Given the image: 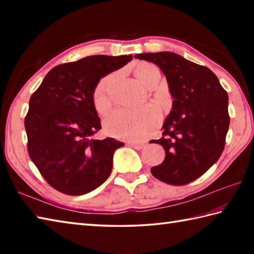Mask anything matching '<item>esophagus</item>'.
<instances>
[{
  "instance_id": "esophagus-1",
  "label": "esophagus",
  "mask_w": 254,
  "mask_h": 254,
  "mask_svg": "<svg viewBox=\"0 0 254 254\" xmlns=\"http://www.w3.org/2000/svg\"><path fill=\"white\" fill-rule=\"evenodd\" d=\"M130 145L135 149H142L145 146L144 143H130Z\"/></svg>"
}]
</instances>
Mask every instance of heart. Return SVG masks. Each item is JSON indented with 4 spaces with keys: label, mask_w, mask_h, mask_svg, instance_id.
<instances>
[{
    "label": "heart",
    "mask_w": 254,
    "mask_h": 254,
    "mask_svg": "<svg viewBox=\"0 0 254 254\" xmlns=\"http://www.w3.org/2000/svg\"><path fill=\"white\" fill-rule=\"evenodd\" d=\"M134 75L145 87L159 80L160 71L148 62L139 63L134 69ZM111 77L101 79L94 91V106L99 113H104L110 106L108 95ZM161 121V112L155 105H146L137 109H118L106 118L104 127L109 135L128 141H141L153 134Z\"/></svg>",
    "instance_id": "obj_1"
}]
</instances>
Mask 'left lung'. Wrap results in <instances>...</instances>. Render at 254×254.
I'll list each match as a JSON object with an SVG mask.
<instances>
[{
	"instance_id": "8db88e82",
	"label": "left lung",
	"mask_w": 254,
	"mask_h": 254,
	"mask_svg": "<svg viewBox=\"0 0 254 254\" xmlns=\"http://www.w3.org/2000/svg\"><path fill=\"white\" fill-rule=\"evenodd\" d=\"M165 74L172 101L163 126V137L153 141L165 148L154 177L175 186L197 179L222 155L229 127L228 94L209 68L175 52L138 53Z\"/></svg>"
}]
</instances>
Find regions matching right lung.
I'll list each match as a JSON object with an SVG mask.
<instances>
[{
	"label": "right lung",
	"mask_w": 254,
	"mask_h": 254,
	"mask_svg": "<svg viewBox=\"0 0 254 254\" xmlns=\"http://www.w3.org/2000/svg\"><path fill=\"white\" fill-rule=\"evenodd\" d=\"M132 59V55L90 56L61 64L30 97L25 118L28 153L56 190L83 195L110 176L113 154L124 144L112 137L93 138L101 128L94 91L102 77Z\"/></svg>",
	"instance_id": "right-lung-1"
}]
</instances>
